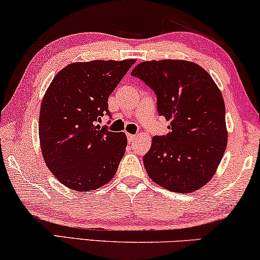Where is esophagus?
I'll use <instances>...</instances> for the list:
<instances>
[{
	"instance_id": "obj_1",
	"label": "esophagus",
	"mask_w": 260,
	"mask_h": 260,
	"mask_svg": "<svg viewBox=\"0 0 260 260\" xmlns=\"http://www.w3.org/2000/svg\"><path fill=\"white\" fill-rule=\"evenodd\" d=\"M136 135H127V141H129V143H133V142H135L137 140Z\"/></svg>"
}]
</instances>
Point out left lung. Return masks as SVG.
I'll use <instances>...</instances> for the list:
<instances>
[{
    "label": "left lung",
    "instance_id": "obj_1",
    "mask_svg": "<svg viewBox=\"0 0 260 260\" xmlns=\"http://www.w3.org/2000/svg\"><path fill=\"white\" fill-rule=\"evenodd\" d=\"M131 76L157 98V111L170 123L166 136H154L143 157L150 179L176 193L204 187L214 175L227 145L225 104L208 72L186 60L138 63Z\"/></svg>",
    "mask_w": 260,
    "mask_h": 260
}]
</instances>
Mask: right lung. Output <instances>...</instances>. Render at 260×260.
I'll return each instance as SVG.
<instances>
[{"mask_svg": "<svg viewBox=\"0 0 260 260\" xmlns=\"http://www.w3.org/2000/svg\"><path fill=\"white\" fill-rule=\"evenodd\" d=\"M135 59L93 60L67 65L54 77L41 102L39 138L53 175L77 191L110 182L126 148L124 133L97 122L109 112L108 99Z\"/></svg>", "mask_w": 260, "mask_h": 260, "instance_id": "1", "label": "right lung"}]
</instances>
